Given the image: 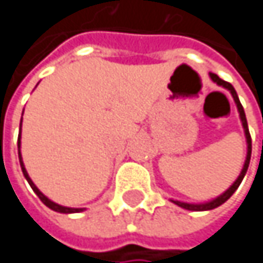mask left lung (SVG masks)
Instances as JSON below:
<instances>
[{"label":"left lung","mask_w":263,"mask_h":263,"mask_svg":"<svg viewBox=\"0 0 263 263\" xmlns=\"http://www.w3.org/2000/svg\"><path fill=\"white\" fill-rule=\"evenodd\" d=\"M209 76H210V79L213 80L216 85H219V86L226 88L227 91H230V94H232V97H233V100H235V103H236L237 112H239V119H240L242 128H243V132H245V138H247V157H245L243 167H242V171H240L239 177L236 178V181L232 184V185H230L224 193H221L219 196H216L215 199L207 201V202H199V204H193V202H184V201L171 199V201H172L174 204H177L178 207L185 209V210H192V212H205V210H213V209L219 207L221 204H224V202H226V201H227V199H229V198L236 192V189L239 187V184L242 183V180H243V177H245V174H247V171H248V164H250V158H251V137H250L248 125H247V117H245L243 108H242V105H240V102H239L236 89L233 88V85H232V83H229V82L222 80L219 76H216V74H213V73H210Z\"/></svg>","instance_id":"obj_1"}]
</instances>
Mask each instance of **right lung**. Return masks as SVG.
<instances>
[{
	"mask_svg": "<svg viewBox=\"0 0 263 263\" xmlns=\"http://www.w3.org/2000/svg\"><path fill=\"white\" fill-rule=\"evenodd\" d=\"M21 125H23V117H21ZM18 157H20V164H21V169H23V174H24V177H26L27 183L30 184V187L33 189V192L39 196V199H41L48 209H51V210H54V212H59V213H79V212H83V210H85V209H73V207H65V205L56 204L54 201L48 199V198L34 185V183L31 181V178H30L28 174H27L26 166H24V161H23V155H21V126H20V135H18Z\"/></svg>",
	"mask_w": 263,
	"mask_h": 263,
	"instance_id": "1",
	"label": "right lung"
}]
</instances>
